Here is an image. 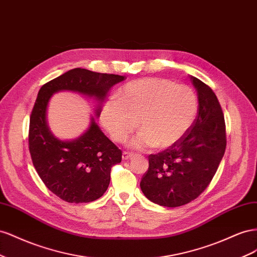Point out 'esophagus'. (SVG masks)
I'll use <instances>...</instances> for the list:
<instances>
[{
  "label": "esophagus",
  "mask_w": 257,
  "mask_h": 257,
  "mask_svg": "<svg viewBox=\"0 0 257 257\" xmlns=\"http://www.w3.org/2000/svg\"><path fill=\"white\" fill-rule=\"evenodd\" d=\"M131 157H134V154L128 153V152H123V153H122V160H128V159H130Z\"/></svg>",
  "instance_id": "esophagus-1"
}]
</instances>
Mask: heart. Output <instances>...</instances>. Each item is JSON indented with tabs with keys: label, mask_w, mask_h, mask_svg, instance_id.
Returning <instances> with one entry per match:
<instances>
[{
	"label": "heart",
	"mask_w": 257,
	"mask_h": 257,
	"mask_svg": "<svg viewBox=\"0 0 257 257\" xmlns=\"http://www.w3.org/2000/svg\"><path fill=\"white\" fill-rule=\"evenodd\" d=\"M198 111L193 89L164 78H142L121 87L117 98H109L100 119L116 142H124L136 129L130 145L137 150L151 146L167 149L179 142L192 126Z\"/></svg>",
	"instance_id": "1"
}]
</instances>
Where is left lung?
Wrapping results in <instances>:
<instances>
[{
  "instance_id": "8db88e82",
  "label": "left lung",
  "mask_w": 257,
  "mask_h": 257,
  "mask_svg": "<svg viewBox=\"0 0 257 257\" xmlns=\"http://www.w3.org/2000/svg\"><path fill=\"white\" fill-rule=\"evenodd\" d=\"M190 80L198 96L196 118L179 142L149 156L140 183L145 197L163 207L195 200L213 179L226 149L224 115L215 93L197 77Z\"/></svg>"
}]
</instances>
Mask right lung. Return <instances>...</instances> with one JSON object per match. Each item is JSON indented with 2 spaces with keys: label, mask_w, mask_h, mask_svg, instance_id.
I'll list each match as a JSON object with an SVG mask.
<instances>
[{
  "label": "right lung",
  "mask_w": 257,
  "mask_h": 257,
  "mask_svg": "<svg viewBox=\"0 0 257 257\" xmlns=\"http://www.w3.org/2000/svg\"><path fill=\"white\" fill-rule=\"evenodd\" d=\"M124 76L76 68L44 84L30 116L29 151L44 184L70 203L91 202L103 195L111 180V169L121 161V151L104 136L91 117L86 133L72 141L56 138L46 120L47 105L55 92L70 90L92 97L101 104L108 90ZM101 105L96 109V117Z\"/></svg>",
  "instance_id": "add662e5"
}]
</instances>
